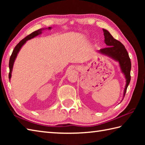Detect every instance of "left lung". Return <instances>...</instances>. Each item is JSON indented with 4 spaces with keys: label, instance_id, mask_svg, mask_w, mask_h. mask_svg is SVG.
Here are the masks:
<instances>
[{
    "label": "left lung",
    "instance_id": "left-lung-1",
    "mask_svg": "<svg viewBox=\"0 0 145 145\" xmlns=\"http://www.w3.org/2000/svg\"><path fill=\"white\" fill-rule=\"evenodd\" d=\"M103 30L105 36L104 42L107 47L100 49L98 50L97 52L100 54L112 58L113 60L117 61L119 63L120 70L126 79V85L123 95V100L131 80L130 71L131 64L130 58L129 57L128 54L125 46L121 42L114 39L107 30L103 29Z\"/></svg>",
    "mask_w": 145,
    "mask_h": 145
}]
</instances>
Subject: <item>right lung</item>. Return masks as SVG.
Returning <instances> with one entry per match:
<instances>
[{"instance_id":"add662e5","label":"right lung","mask_w":145,"mask_h":145,"mask_svg":"<svg viewBox=\"0 0 145 145\" xmlns=\"http://www.w3.org/2000/svg\"><path fill=\"white\" fill-rule=\"evenodd\" d=\"M46 29L51 30L52 27H48V28H44V29L42 28L40 29H39L38 30H36V31L32 32V33H30V34L28 36H27L26 37L24 38L23 40H22L19 43H18V44L16 46H15V47L14 48L13 52H12V54L10 56V60H9L8 66H9V70H10V72H9L8 78H9V79H10V80L11 77H12V70H13L15 60V59H16L17 55L18 54V52H19V51L20 50L21 48L23 47V45L25 44L27 40H29L32 39L33 38L35 37H37V36L42 34L43 30H46Z\"/></svg>"}]
</instances>
